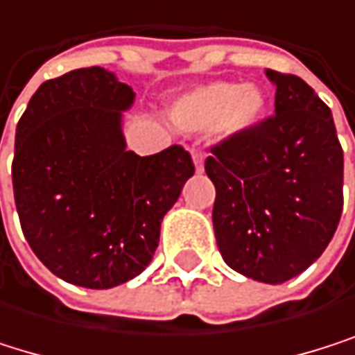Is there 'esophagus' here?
<instances>
[{"label": "esophagus", "mask_w": 355, "mask_h": 355, "mask_svg": "<svg viewBox=\"0 0 355 355\" xmlns=\"http://www.w3.org/2000/svg\"><path fill=\"white\" fill-rule=\"evenodd\" d=\"M192 161H194V167H197V171H203L205 152H203V150H199V148H192Z\"/></svg>", "instance_id": "obj_1"}]
</instances>
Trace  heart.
I'll use <instances>...</instances> for the list:
<instances>
[{"label": "heart", "instance_id": "b5f03b06", "mask_svg": "<svg viewBox=\"0 0 355 355\" xmlns=\"http://www.w3.org/2000/svg\"><path fill=\"white\" fill-rule=\"evenodd\" d=\"M264 95L256 86L235 82H211L182 95L171 107V120L184 131H207L220 127L224 133L243 131L262 118Z\"/></svg>", "mask_w": 355, "mask_h": 355}]
</instances>
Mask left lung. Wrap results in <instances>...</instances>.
I'll return each instance as SVG.
<instances>
[{
	"instance_id": "obj_1",
	"label": "left lung",
	"mask_w": 355,
	"mask_h": 355,
	"mask_svg": "<svg viewBox=\"0 0 355 355\" xmlns=\"http://www.w3.org/2000/svg\"><path fill=\"white\" fill-rule=\"evenodd\" d=\"M275 114L211 146L214 230L224 262L284 284L322 256L343 211V148L330 107L292 73L267 69Z\"/></svg>"
}]
</instances>
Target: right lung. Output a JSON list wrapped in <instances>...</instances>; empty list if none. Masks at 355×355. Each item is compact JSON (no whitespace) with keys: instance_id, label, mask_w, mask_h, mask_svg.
Segmentation results:
<instances>
[{"instance_id":"add662e5","label":"right lung","mask_w":355,"mask_h":355,"mask_svg":"<svg viewBox=\"0 0 355 355\" xmlns=\"http://www.w3.org/2000/svg\"><path fill=\"white\" fill-rule=\"evenodd\" d=\"M135 93L103 67L46 80L16 125L12 186L33 254L93 290L139 275L194 163L182 146L137 156L120 131Z\"/></svg>"}]
</instances>
